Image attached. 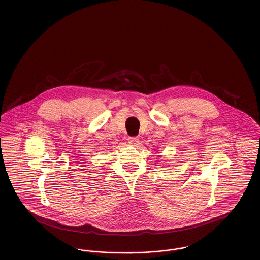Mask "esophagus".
<instances>
[{"label":"esophagus","mask_w":260,"mask_h":260,"mask_svg":"<svg viewBox=\"0 0 260 260\" xmlns=\"http://www.w3.org/2000/svg\"><path fill=\"white\" fill-rule=\"evenodd\" d=\"M128 143L131 146L136 147L139 144V138L138 137H129L128 138Z\"/></svg>","instance_id":"1"}]
</instances>
